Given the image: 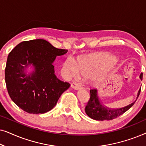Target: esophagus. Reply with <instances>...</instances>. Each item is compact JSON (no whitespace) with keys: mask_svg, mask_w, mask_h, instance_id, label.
<instances>
[{"mask_svg":"<svg viewBox=\"0 0 146 146\" xmlns=\"http://www.w3.org/2000/svg\"><path fill=\"white\" fill-rule=\"evenodd\" d=\"M71 87L73 89H74V90H80V89H81L82 88V87H81V86H80V85H78V84L77 83H76V82H73V83H72L71 84Z\"/></svg>","mask_w":146,"mask_h":146,"instance_id":"esophagus-1","label":"esophagus"}]
</instances>
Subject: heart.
<instances>
[{
	"label": "heart",
	"mask_w": 146,
	"mask_h": 146,
	"mask_svg": "<svg viewBox=\"0 0 146 146\" xmlns=\"http://www.w3.org/2000/svg\"><path fill=\"white\" fill-rule=\"evenodd\" d=\"M115 61L116 58L114 56L108 54H97L80 58L78 59L77 63L74 60L68 58L64 64V67L72 76L78 77L80 74L84 77L91 76V83L92 84H96L98 82V77L93 75L114 63Z\"/></svg>",
	"instance_id": "heart-1"
}]
</instances>
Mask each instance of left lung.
I'll return each mask as SVG.
<instances>
[{
  "label": "left lung",
  "instance_id": "obj_1",
  "mask_svg": "<svg viewBox=\"0 0 146 146\" xmlns=\"http://www.w3.org/2000/svg\"><path fill=\"white\" fill-rule=\"evenodd\" d=\"M143 74L139 75V78L142 80ZM141 91V88L137 92L136 99L130 104L120 108H110L106 106L101 102L97 90H90V98L85 108V112L92 119L95 120H111L125 112L134 104Z\"/></svg>",
  "mask_w": 146,
  "mask_h": 146
}]
</instances>
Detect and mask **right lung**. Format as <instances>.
<instances>
[{"instance_id": "add662e5", "label": "right lung", "mask_w": 146, "mask_h": 146, "mask_svg": "<svg viewBox=\"0 0 146 146\" xmlns=\"http://www.w3.org/2000/svg\"><path fill=\"white\" fill-rule=\"evenodd\" d=\"M67 50L58 49L44 39L22 42L9 53L5 68L8 92L20 108L29 113H44L56 105L70 86L54 74L53 62ZM29 67L33 68L28 73Z\"/></svg>"}]
</instances>
